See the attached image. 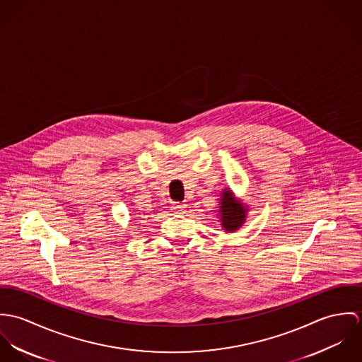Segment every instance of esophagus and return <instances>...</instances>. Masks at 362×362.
<instances>
[{
    "mask_svg": "<svg viewBox=\"0 0 362 362\" xmlns=\"http://www.w3.org/2000/svg\"><path fill=\"white\" fill-rule=\"evenodd\" d=\"M185 209H187L185 205H180V204H175V205H173V211H174V213H178V214L184 213V211H185Z\"/></svg>",
    "mask_w": 362,
    "mask_h": 362,
    "instance_id": "esophagus-1",
    "label": "esophagus"
}]
</instances>
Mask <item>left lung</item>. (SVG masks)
<instances>
[{
  "label": "left lung",
  "mask_w": 362,
  "mask_h": 362,
  "mask_svg": "<svg viewBox=\"0 0 362 362\" xmlns=\"http://www.w3.org/2000/svg\"><path fill=\"white\" fill-rule=\"evenodd\" d=\"M247 211L248 207L244 206L237 198H234V194L230 189H224L221 192L218 216L221 227L227 233H234L245 223Z\"/></svg>",
  "instance_id": "obj_1"
}]
</instances>
